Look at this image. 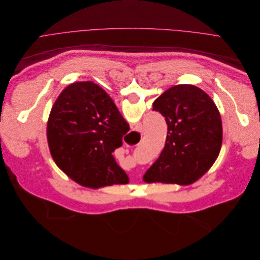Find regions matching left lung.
Wrapping results in <instances>:
<instances>
[{"label": "left lung", "mask_w": 260, "mask_h": 260, "mask_svg": "<svg viewBox=\"0 0 260 260\" xmlns=\"http://www.w3.org/2000/svg\"><path fill=\"white\" fill-rule=\"evenodd\" d=\"M168 125L160 156L143 176L146 183L188 185L200 180L218 158L222 121L215 102L192 84H177L153 103Z\"/></svg>", "instance_id": "obj_1"}]
</instances>
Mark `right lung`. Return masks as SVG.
Instances as JSON below:
<instances>
[{"label":"right lung","instance_id":"right-lung-1","mask_svg":"<svg viewBox=\"0 0 260 260\" xmlns=\"http://www.w3.org/2000/svg\"><path fill=\"white\" fill-rule=\"evenodd\" d=\"M129 129L104 89L78 81L53 104L46 138L54 162L65 175L82 186L101 188L129 183L112 154Z\"/></svg>","mask_w":260,"mask_h":260}]
</instances>
